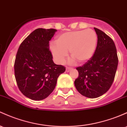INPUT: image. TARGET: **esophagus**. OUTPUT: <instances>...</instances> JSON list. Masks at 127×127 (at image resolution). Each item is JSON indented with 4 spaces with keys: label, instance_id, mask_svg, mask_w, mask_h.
I'll return each mask as SVG.
<instances>
[{
    "label": "esophagus",
    "instance_id": "esophagus-1",
    "mask_svg": "<svg viewBox=\"0 0 127 127\" xmlns=\"http://www.w3.org/2000/svg\"><path fill=\"white\" fill-rule=\"evenodd\" d=\"M72 68H70V67H66V71L67 72H69V71H70V70H72Z\"/></svg>",
    "mask_w": 127,
    "mask_h": 127
}]
</instances>
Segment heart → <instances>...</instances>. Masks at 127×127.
<instances>
[{"instance_id": "1", "label": "heart", "mask_w": 127, "mask_h": 127, "mask_svg": "<svg viewBox=\"0 0 127 127\" xmlns=\"http://www.w3.org/2000/svg\"><path fill=\"white\" fill-rule=\"evenodd\" d=\"M97 41V35L92 30L67 32L57 37L56 44H51V50L53 56L59 63L64 61L69 51L72 57L69 60L70 63H75L76 60L84 63L93 56Z\"/></svg>"}]
</instances>
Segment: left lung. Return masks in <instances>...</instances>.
<instances>
[{
    "label": "left lung",
    "mask_w": 127,
    "mask_h": 127,
    "mask_svg": "<svg viewBox=\"0 0 127 127\" xmlns=\"http://www.w3.org/2000/svg\"><path fill=\"white\" fill-rule=\"evenodd\" d=\"M94 30L97 36L94 55L83 66L76 68L79 76L74 83L78 92L89 98L101 96L109 90L118 65L114 41L102 31Z\"/></svg>",
    "instance_id": "left-lung-1"
}]
</instances>
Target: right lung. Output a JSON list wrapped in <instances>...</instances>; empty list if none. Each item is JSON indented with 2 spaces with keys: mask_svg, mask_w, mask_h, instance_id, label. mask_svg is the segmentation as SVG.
I'll use <instances>...</instances> for the list:
<instances>
[{
  "mask_svg": "<svg viewBox=\"0 0 127 127\" xmlns=\"http://www.w3.org/2000/svg\"><path fill=\"white\" fill-rule=\"evenodd\" d=\"M54 29L38 28L21 43L14 63L15 78L18 87L31 99L40 101L52 92L57 79L66 68L53 61L49 41Z\"/></svg>",
  "mask_w": 127,
  "mask_h": 127,
  "instance_id": "right-lung-1",
  "label": "right lung"
}]
</instances>
